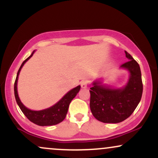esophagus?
<instances>
[{"mask_svg":"<svg viewBox=\"0 0 158 158\" xmlns=\"http://www.w3.org/2000/svg\"><path fill=\"white\" fill-rule=\"evenodd\" d=\"M88 80H83L81 81L80 83V85L81 87V88H86L87 87H88Z\"/></svg>","mask_w":158,"mask_h":158,"instance_id":"obj_1","label":"esophagus"}]
</instances>
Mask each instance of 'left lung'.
Here are the masks:
<instances>
[{
	"label": "left lung",
	"instance_id": "8db88e82",
	"mask_svg": "<svg viewBox=\"0 0 158 158\" xmlns=\"http://www.w3.org/2000/svg\"><path fill=\"white\" fill-rule=\"evenodd\" d=\"M126 52L129 60L121 65L130 72L128 84L122 89H111L96 81L90 88V108L96 119L105 123H118L126 119L138 106L143 94L139 65Z\"/></svg>",
	"mask_w": 158,
	"mask_h": 158
}]
</instances>
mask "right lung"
Masks as SVG:
<instances>
[{"instance_id": "1", "label": "right lung", "mask_w": 158, "mask_h": 158, "mask_svg": "<svg viewBox=\"0 0 158 158\" xmlns=\"http://www.w3.org/2000/svg\"><path fill=\"white\" fill-rule=\"evenodd\" d=\"M33 52L27 59H25L23 61L21 67H20L19 71H18L17 77H16L15 81V84H14V92H15L16 102H17L18 105H19L20 109L21 110V111L26 116L27 118L29 120H30L31 122L35 123V124L39 125V126H53V125L58 124V123L62 122L64 120L65 117H66V114L68 113L69 105H70L72 99L77 96L78 92L80 90L81 87L80 85H79V86L76 87L73 89L70 90L68 94H65L59 102H58L53 106L47 108V109L42 110H32L26 108L21 103L19 97V95H18L17 81L21 68L24 64V63L33 55Z\"/></svg>"}]
</instances>
